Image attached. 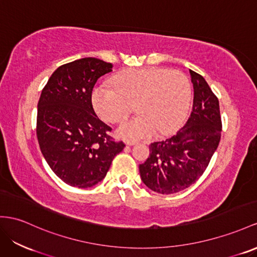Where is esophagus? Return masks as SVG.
Instances as JSON below:
<instances>
[{"label":"esophagus","mask_w":257,"mask_h":257,"mask_svg":"<svg viewBox=\"0 0 257 257\" xmlns=\"http://www.w3.org/2000/svg\"><path fill=\"white\" fill-rule=\"evenodd\" d=\"M136 142H131V141H126V146L127 147H133V146H136Z\"/></svg>","instance_id":"esophagus-1"}]
</instances>
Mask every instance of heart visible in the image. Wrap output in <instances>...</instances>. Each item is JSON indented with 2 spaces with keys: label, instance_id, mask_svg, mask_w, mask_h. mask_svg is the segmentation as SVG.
<instances>
[{
  "label": "heart",
  "instance_id": "b5f03b06",
  "mask_svg": "<svg viewBox=\"0 0 257 257\" xmlns=\"http://www.w3.org/2000/svg\"><path fill=\"white\" fill-rule=\"evenodd\" d=\"M191 83L180 70L136 68L117 76L114 84H98L92 94L103 120L120 122L135 108L139 115L123 121L118 137L130 141L172 133L185 119L191 103Z\"/></svg>",
  "mask_w": 257,
  "mask_h": 257
}]
</instances>
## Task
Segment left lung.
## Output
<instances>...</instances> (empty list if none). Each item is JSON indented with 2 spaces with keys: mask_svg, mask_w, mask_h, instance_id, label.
<instances>
[{
  "mask_svg": "<svg viewBox=\"0 0 257 257\" xmlns=\"http://www.w3.org/2000/svg\"><path fill=\"white\" fill-rule=\"evenodd\" d=\"M190 75L194 97L189 119L169 139L151 143L150 156L139 166L144 185L161 194L180 192L199 180L220 141L218 98L201 75Z\"/></svg>",
  "mask_w": 257,
  "mask_h": 257,
  "instance_id": "obj_1",
  "label": "left lung"
}]
</instances>
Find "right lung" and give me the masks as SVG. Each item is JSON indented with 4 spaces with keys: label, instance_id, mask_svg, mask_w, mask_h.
<instances>
[{
    "label": "right lung",
    "instance_id": "1",
    "mask_svg": "<svg viewBox=\"0 0 257 257\" xmlns=\"http://www.w3.org/2000/svg\"><path fill=\"white\" fill-rule=\"evenodd\" d=\"M113 64L84 57L60 66L44 85L38 103L37 137L41 152L65 183L90 188L104 179L114 157L126 147L92 106L97 79Z\"/></svg>",
    "mask_w": 257,
    "mask_h": 257
}]
</instances>
